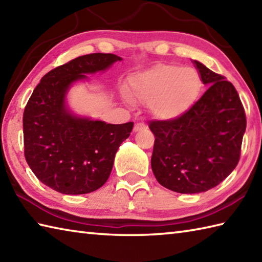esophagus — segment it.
<instances>
[{
    "label": "esophagus",
    "instance_id": "1",
    "mask_svg": "<svg viewBox=\"0 0 262 262\" xmlns=\"http://www.w3.org/2000/svg\"><path fill=\"white\" fill-rule=\"evenodd\" d=\"M145 128H146V126L143 124V122H138V124H136L134 127V132H140L142 129H145Z\"/></svg>",
    "mask_w": 262,
    "mask_h": 262
}]
</instances>
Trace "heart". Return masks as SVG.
Masks as SVG:
<instances>
[{
	"label": "heart",
	"mask_w": 262,
	"mask_h": 262,
	"mask_svg": "<svg viewBox=\"0 0 262 262\" xmlns=\"http://www.w3.org/2000/svg\"><path fill=\"white\" fill-rule=\"evenodd\" d=\"M202 90V78L191 67L160 63L138 71L128 78L126 95L147 103L160 120H173L189 110Z\"/></svg>",
	"instance_id": "1"
}]
</instances>
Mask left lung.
Listing matches in <instances>:
<instances>
[{
  "mask_svg": "<svg viewBox=\"0 0 262 262\" xmlns=\"http://www.w3.org/2000/svg\"><path fill=\"white\" fill-rule=\"evenodd\" d=\"M208 86L201 99L177 119L151 121V158L157 181L182 194L207 192L222 183L241 155L247 119L232 83L192 60Z\"/></svg>",
  "mask_w": 262,
  "mask_h": 262,
  "instance_id": "obj_1",
  "label": "left lung"
}]
</instances>
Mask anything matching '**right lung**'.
Here are the masks:
<instances>
[{
  "label": "right lung",
  "instance_id": "1",
  "mask_svg": "<svg viewBox=\"0 0 262 262\" xmlns=\"http://www.w3.org/2000/svg\"><path fill=\"white\" fill-rule=\"evenodd\" d=\"M116 54L79 56L46 74L25 107V157L35 176L46 186L68 195L86 194L103 186L120 144L134 124H106L70 109L71 86L111 68Z\"/></svg>",
  "mask_w": 262,
  "mask_h": 262
}]
</instances>
